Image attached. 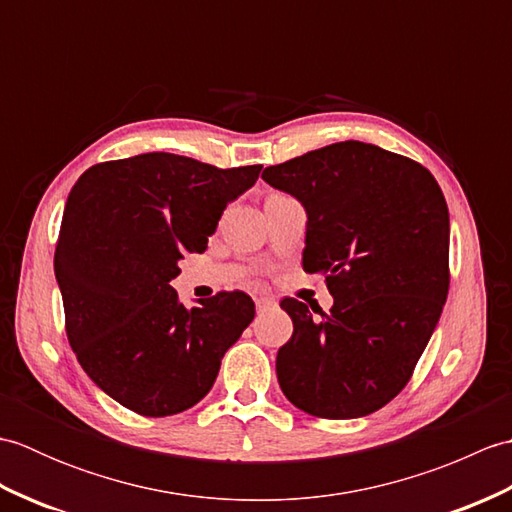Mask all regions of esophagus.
<instances>
[{
    "label": "esophagus",
    "instance_id": "34e87169",
    "mask_svg": "<svg viewBox=\"0 0 512 512\" xmlns=\"http://www.w3.org/2000/svg\"><path fill=\"white\" fill-rule=\"evenodd\" d=\"M255 306H257V310H259V312H264L266 308L275 306V301H273V299H268V297H257V299H255Z\"/></svg>",
    "mask_w": 512,
    "mask_h": 512
}]
</instances>
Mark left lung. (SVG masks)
I'll list each match as a JSON object with an SVG mask.
<instances>
[{
  "mask_svg": "<svg viewBox=\"0 0 512 512\" xmlns=\"http://www.w3.org/2000/svg\"><path fill=\"white\" fill-rule=\"evenodd\" d=\"M262 178L308 213L303 270L334 297L314 319L284 299L277 352L284 396L317 418H361L409 383L449 295V209L429 169L345 140L266 167Z\"/></svg>",
  "mask_w": 512,
  "mask_h": 512,
  "instance_id": "8db88e82",
  "label": "left lung"
}]
</instances>
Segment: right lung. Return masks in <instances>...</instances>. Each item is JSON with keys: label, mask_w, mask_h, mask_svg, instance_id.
Here are the masks:
<instances>
[{"label": "right lung", "mask_w": 512, "mask_h": 512, "mask_svg": "<svg viewBox=\"0 0 512 512\" xmlns=\"http://www.w3.org/2000/svg\"><path fill=\"white\" fill-rule=\"evenodd\" d=\"M259 171L154 151L76 180L54 250L65 332L85 374L123 407L149 418L193 407L253 321L246 292L184 308L169 281L187 250H206L226 204Z\"/></svg>", "instance_id": "add662e5"}]
</instances>
